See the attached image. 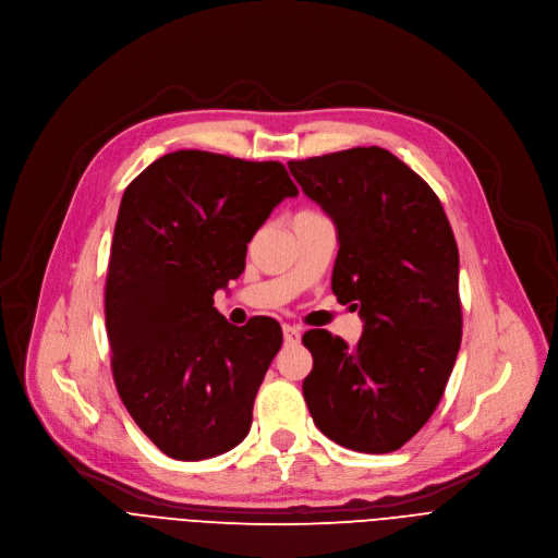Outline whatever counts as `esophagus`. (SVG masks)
I'll return each mask as SVG.
<instances>
[{
	"label": "esophagus",
	"instance_id": "obj_1",
	"mask_svg": "<svg viewBox=\"0 0 558 558\" xmlns=\"http://www.w3.org/2000/svg\"><path fill=\"white\" fill-rule=\"evenodd\" d=\"M282 337H284V343H299L301 341V327L282 325Z\"/></svg>",
	"mask_w": 558,
	"mask_h": 558
}]
</instances>
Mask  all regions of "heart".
I'll return each instance as SVG.
<instances>
[{"instance_id":"b5f03b06","label":"heart","mask_w":558,"mask_h":558,"mask_svg":"<svg viewBox=\"0 0 558 558\" xmlns=\"http://www.w3.org/2000/svg\"><path fill=\"white\" fill-rule=\"evenodd\" d=\"M307 215H318V213H316V210H301V213H295V217H307ZM295 217H293V219H295Z\"/></svg>"}]
</instances>
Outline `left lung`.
<instances>
[{"mask_svg": "<svg viewBox=\"0 0 558 558\" xmlns=\"http://www.w3.org/2000/svg\"><path fill=\"white\" fill-rule=\"evenodd\" d=\"M287 166L337 225L331 291L363 320L354 348L327 329L303 337L312 420L345 449L392 453L435 413L462 341L449 217L430 185L377 145Z\"/></svg>", "mask_w": 558, "mask_h": 558, "instance_id": "1", "label": "left lung"}]
</instances>
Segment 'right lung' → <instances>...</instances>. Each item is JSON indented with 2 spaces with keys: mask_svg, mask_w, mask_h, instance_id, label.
<instances>
[{
  "mask_svg": "<svg viewBox=\"0 0 558 558\" xmlns=\"http://www.w3.org/2000/svg\"><path fill=\"white\" fill-rule=\"evenodd\" d=\"M299 189L278 161L177 150L123 193L105 282L111 375L138 428L174 460L246 437L282 329L227 323L213 293L244 271L246 244Z\"/></svg>",
  "mask_w": 558,
  "mask_h": 558,
  "instance_id": "right-lung-1",
  "label": "right lung"
}]
</instances>
